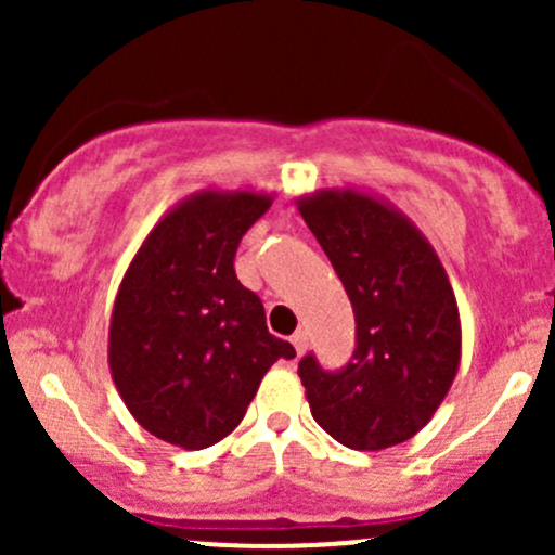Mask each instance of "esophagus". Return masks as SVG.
I'll list each match as a JSON object with an SVG mask.
<instances>
[{"instance_id": "1", "label": "esophagus", "mask_w": 555, "mask_h": 555, "mask_svg": "<svg viewBox=\"0 0 555 555\" xmlns=\"http://www.w3.org/2000/svg\"><path fill=\"white\" fill-rule=\"evenodd\" d=\"M293 346H295V351H298V357L304 354L306 346H309V335H306V330H298V333L293 335Z\"/></svg>"}]
</instances>
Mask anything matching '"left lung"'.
Wrapping results in <instances>:
<instances>
[{
	"mask_svg": "<svg viewBox=\"0 0 555 555\" xmlns=\"http://www.w3.org/2000/svg\"><path fill=\"white\" fill-rule=\"evenodd\" d=\"M298 211L344 282L357 349L344 371L304 357L298 376L319 427L354 451L405 443L427 427L462 360L456 295L438 251L397 206L357 188H324Z\"/></svg>",
	"mask_w": 555,
	"mask_h": 555,
	"instance_id": "1",
	"label": "left lung"
}]
</instances>
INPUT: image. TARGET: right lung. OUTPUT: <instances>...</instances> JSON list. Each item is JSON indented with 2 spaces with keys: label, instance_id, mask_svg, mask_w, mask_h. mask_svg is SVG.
I'll return each mask as SVG.
<instances>
[{
  "label": "right lung",
  "instance_id": "add662e5",
  "mask_svg": "<svg viewBox=\"0 0 555 555\" xmlns=\"http://www.w3.org/2000/svg\"><path fill=\"white\" fill-rule=\"evenodd\" d=\"M271 204L249 188L188 195L155 222L117 287L112 382L150 435L184 451L228 438L273 362L295 357L233 268Z\"/></svg>",
  "mask_w": 555,
  "mask_h": 555
}]
</instances>
